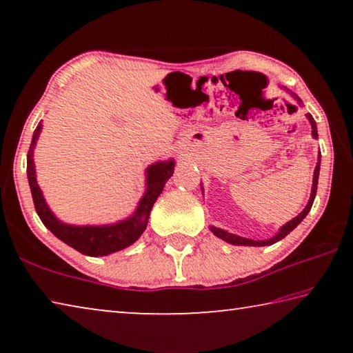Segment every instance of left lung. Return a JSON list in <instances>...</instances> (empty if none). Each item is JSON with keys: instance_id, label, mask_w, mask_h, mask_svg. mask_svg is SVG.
Wrapping results in <instances>:
<instances>
[{"instance_id": "left-lung-1", "label": "left lung", "mask_w": 353, "mask_h": 353, "mask_svg": "<svg viewBox=\"0 0 353 353\" xmlns=\"http://www.w3.org/2000/svg\"><path fill=\"white\" fill-rule=\"evenodd\" d=\"M283 88H285V87H283ZM285 90H286V88H285ZM286 92H288V93L291 94V97L297 101L299 105H301L302 101H301V98L297 97L296 93H292V92H290V90H286ZM307 118H308L310 124H312V135H313V139H318V128H316V123H314L313 117L310 115V113H307ZM319 170H321V152H319V155H318V163H316V168H314V172H313V185H312V193H310L308 204L305 205V208H303V210H302L301 213L297 214L296 218H292L291 221H288V223L280 227L279 232H277V234L274 235V236L268 238V240H250V238H244V236H240V235L230 234V232H227V230H224V229H219V227L210 225V230L213 232V235H216L218 238H221V240L225 241V243L234 244V246H271V244L280 241V240H282V238H285L286 235H288L290 232L294 230L296 227L302 223L303 218L307 216L308 212L312 210V205H313L314 198H316V190H318ZM201 188H202V183H201ZM202 190H204V188H202Z\"/></svg>"}]
</instances>
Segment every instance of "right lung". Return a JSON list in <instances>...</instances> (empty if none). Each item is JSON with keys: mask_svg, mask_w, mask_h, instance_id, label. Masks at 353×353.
<instances>
[{"mask_svg": "<svg viewBox=\"0 0 353 353\" xmlns=\"http://www.w3.org/2000/svg\"><path fill=\"white\" fill-rule=\"evenodd\" d=\"M41 132V123L35 128L31 146L28 151V182L31 188L32 201L35 212H37L41 223L46 229H50L59 240L68 244L77 252L88 256H104L118 250L129 248L134 244L145 232L149 219V213L152 210L154 202L157 201L160 193L163 191L165 183L174 172V159L162 160L149 165L146 174V188L141 199L139 201L135 212L129 218L118 221V223L103 224V225H74L67 224L59 219L50 205L46 204L43 193L37 183V174H35L34 165V148L37 145V140Z\"/></svg>", "mask_w": 353, "mask_h": 353, "instance_id": "obj_1", "label": "right lung"}]
</instances>
